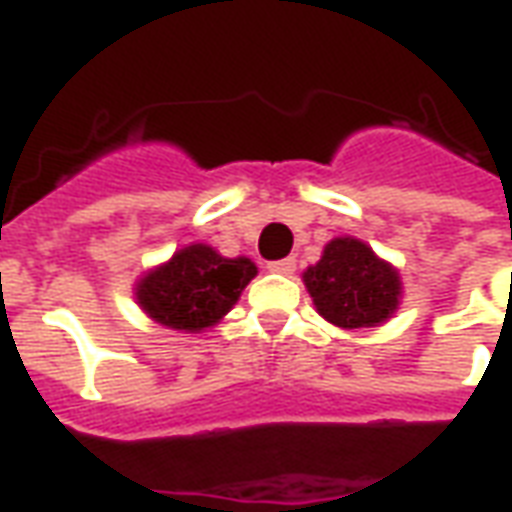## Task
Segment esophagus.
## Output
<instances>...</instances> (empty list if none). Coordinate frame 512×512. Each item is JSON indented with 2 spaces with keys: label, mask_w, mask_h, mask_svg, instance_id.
<instances>
[{
  "label": "esophagus",
  "mask_w": 512,
  "mask_h": 512,
  "mask_svg": "<svg viewBox=\"0 0 512 512\" xmlns=\"http://www.w3.org/2000/svg\"><path fill=\"white\" fill-rule=\"evenodd\" d=\"M295 267H297L295 259H278V262L267 264V270H270V273H278V275H292L295 273Z\"/></svg>",
  "instance_id": "34e87169"
}]
</instances>
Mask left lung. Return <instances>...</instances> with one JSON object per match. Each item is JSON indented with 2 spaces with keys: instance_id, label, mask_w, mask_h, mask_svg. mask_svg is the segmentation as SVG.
I'll use <instances>...</instances> for the list:
<instances>
[{
  "instance_id": "left-lung-1",
  "label": "left lung",
  "mask_w": 512,
  "mask_h": 512,
  "mask_svg": "<svg viewBox=\"0 0 512 512\" xmlns=\"http://www.w3.org/2000/svg\"><path fill=\"white\" fill-rule=\"evenodd\" d=\"M303 284L322 317L347 331L386 322L402 297L400 273L353 237L331 239L320 262L303 273Z\"/></svg>"
}]
</instances>
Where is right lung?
<instances>
[{
    "mask_svg": "<svg viewBox=\"0 0 512 512\" xmlns=\"http://www.w3.org/2000/svg\"><path fill=\"white\" fill-rule=\"evenodd\" d=\"M256 273V264L245 256L226 259L198 242L176 250L170 262L148 270L134 286V297L159 325L198 333L226 317Z\"/></svg>",
    "mask_w": 512,
    "mask_h": 512,
    "instance_id": "right-lung-1",
    "label": "right lung"
}]
</instances>
